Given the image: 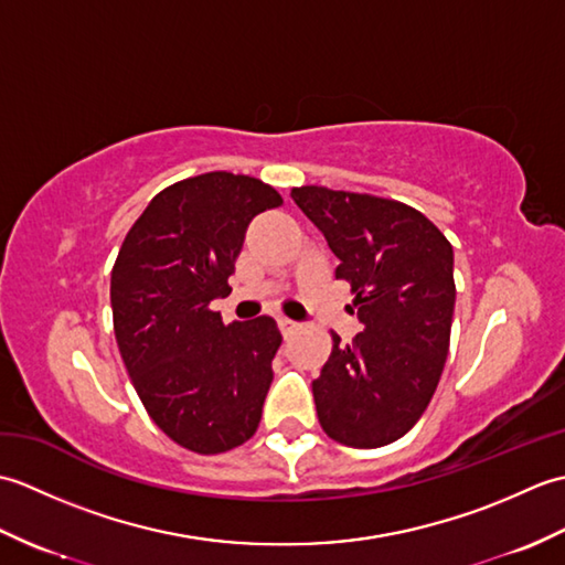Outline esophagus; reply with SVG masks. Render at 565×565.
I'll use <instances>...</instances> for the list:
<instances>
[{"label":"esophagus","mask_w":565,"mask_h":565,"mask_svg":"<svg viewBox=\"0 0 565 565\" xmlns=\"http://www.w3.org/2000/svg\"><path fill=\"white\" fill-rule=\"evenodd\" d=\"M279 330H281L284 338H289L291 332L298 330V322H294V320H289V318H279Z\"/></svg>","instance_id":"1"}]
</instances>
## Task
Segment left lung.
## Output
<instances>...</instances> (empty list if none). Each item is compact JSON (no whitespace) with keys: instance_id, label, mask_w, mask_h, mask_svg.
<instances>
[{"instance_id":"8db88e82","label":"left lung","mask_w":565,"mask_h":565,"mask_svg":"<svg viewBox=\"0 0 565 565\" xmlns=\"http://www.w3.org/2000/svg\"><path fill=\"white\" fill-rule=\"evenodd\" d=\"M291 199L326 235L350 284L364 330L332 334L313 381L320 427L334 441L376 449L413 429L437 391L454 318V249L407 203L328 186H294Z\"/></svg>"}]
</instances>
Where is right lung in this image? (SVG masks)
<instances>
[{"label": "right lung", "instance_id": "right-lung-1", "mask_svg": "<svg viewBox=\"0 0 565 565\" xmlns=\"http://www.w3.org/2000/svg\"><path fill=\"white\" fill-rule=\"evenodd\" d=\"M281 203L255 177H189L148 203L118 249V350L152 423L194 454L231 451L259 427L281 332L269 316L225 326L211 301L231 294L249 221Z\"/></svg>", "mask_w": 565, "mask_h": 565}]
</instances>
